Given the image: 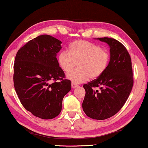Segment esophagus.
I'll return each mask as SVG.
<instances>
[{"label":"esophagus","mask_w":148,"mask_h":148,"mask_svg":"<svg viewBox=\"0 0 148 148\" xmlns=\"http://www.w3.org/2000/svg\"><path fill=\"white\" fill-rule=\"evenodd\" d=\"M71 86H72V88H73V89H74V88H76V87H77V86H78L77 84H74V83H72Z\"/></svg>","instance_id":"1"}]
</instances>
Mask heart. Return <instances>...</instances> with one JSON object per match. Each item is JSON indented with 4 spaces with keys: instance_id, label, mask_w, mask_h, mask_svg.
Returning <instances> with one entry per match:
<instances>
[{
    "instance_id": "b5f03b06",
    "label": "heart",
    "mask_w": 148,
    "mask_h": 148,
    "mask_svg": "<svg viewBox=\"0 0 148 148\" xmlns=\"http://www.w3.org/2000/svg\"><path fill=\"white\" fill-rule=\"evenodd\" d=\"M109 51L99 45L87 40H77L71 44L70 52L62 51L57 56V61L64 72L73 70L77 63V69L67 74V78L76 84L99 78L108 66Z\"/></svg>"
}]
</instances>
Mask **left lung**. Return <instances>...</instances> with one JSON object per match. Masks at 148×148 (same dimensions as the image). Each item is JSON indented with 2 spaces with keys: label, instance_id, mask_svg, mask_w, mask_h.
I'll return each mask as SVG.
<instances>
[{
  "label": "left lung",
  "instance_id": "1",
  "mask_svg": "<svg viewBox=\"0 0 148 148\" xmlns=\"http://www.w3.org/2000/svg\"><path fill=\"white\" fill-rule=\"evenodd\" d=\"M110 46V61L104 73L84 85V112L92 119L103 120L116 114L123 106L133 86L131 59L123 45L114 38H98ZM99 87L100 90L94 89Z\"/></svg>",
  "mask_w": 148,
  "mask_h": 148
}]
</instances>
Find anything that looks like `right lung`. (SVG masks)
<instances>
[{
    "mask_svg": "<svg viewBox=\"0 0 148 148\" xmlns=\"http://www.w3.org/2000/svg\"><path fill=\"white\" fill-rule=\"evenodd\" d=\"M61 43L49 35H40L21 47L15 59L14 85L20 102L43 119L58 116L62 99L71 89V82L64 79L56 57Z\"/></svg>",
    "mask_w": 148,
    "mask_h": 148,
    "instance_id": "obj_1",
    "label": "right lung"
}]
</instances>
